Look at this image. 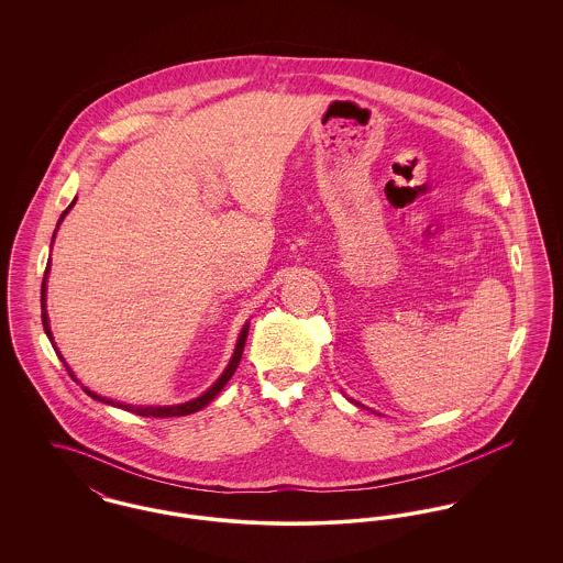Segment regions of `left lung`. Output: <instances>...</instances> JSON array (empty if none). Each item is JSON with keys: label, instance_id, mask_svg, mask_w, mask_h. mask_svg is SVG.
<instances>
[{"label": "left lung", "instance_id": "1", "mask_svg": "<svg viewBox=\"0 0 563 563\" xmlns=\"http://www.w3.org/2000/svg\"><path fill=\"white\" fill-rule=\"evenodd\" d=\"M354 405H358V402H354Z\"/></svg>", "mask_w": 563, "mask_h": 563}]
</instances>
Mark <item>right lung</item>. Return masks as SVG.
Instances as JSON below:
<instances>
[{"label": "right lung", "instance_id": "add662e5", "mask_svg": "<svg viewBox=\"0 0 563 563\" xmlns=\"http://www.w3.org/2000/svg\"><path fill=\"white\" fill-rule=\"evenodd\" d=\"M76 205V200L60 213L58 217V223H56V230H58V225H60V221L65 219V214L71 211V207ZM56 230H54V236H56ZM48 272H51V262H48V266H46V272H44V280H42V322H44V331H46V335H48V340L53 342L54 346V338L53 331H51V321H48V312H46V289H48ZM246 335H249V322H244L241 329V335H239V342H236V349H234V354H232V358H230V363H228V367L223 369V374L217 377V382H214L213 386L209 388V390H205L200 397H196V399H191V401L179 402V405H131V402H122V401H113V399H108V397H101V395H97V393H92L90 388H86V386H81V390L90 397V399H95V401L108 402L111 407H120V409H126V411H131V413H136V416H143V418H175V416H189V413H194V411H198V409H202V407H207L209 402L213 401L214 397L221 393V388L230 382V377L234 375L236 372V367H239V363H241L242 358V350H244V342H246ZM56 350V346H54ZM56 354H58V358L65 363V358L60 356V352L56 350ZM65 367H67V372L69 375L76 379V382H80L74 372L69 369V365L65 363Z\"/></svg>", "mask_w": 563, "mask_h": 563}]
</instances>
